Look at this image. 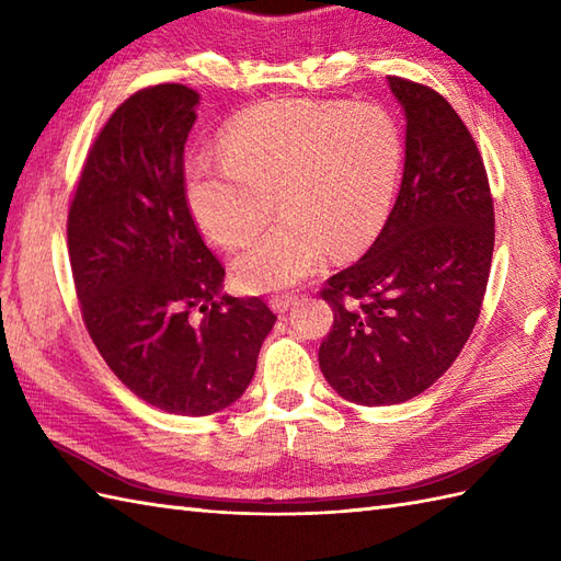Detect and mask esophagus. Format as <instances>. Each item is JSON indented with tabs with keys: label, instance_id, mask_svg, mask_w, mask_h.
I'll return each instance as SVG.
<instances>
[{
	"label": "esophagus",
	"instance_id": "obj_1",
	"mask_svg": "<svg viewBox=\"0 0 561 561\" xmlns=\"http://www.w3.org/2000/svg\"><path fill=\"white\" fill-rule=\"evenodd\" d=\"M294 304H296V296H289V294L272 296V299H270V306H272L274 313H287Z\"/></svg>",
	"mask_w": 561,
	"mask_h": 561
}]
</instances>
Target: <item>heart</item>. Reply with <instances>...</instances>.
<instances>
[{
  "mask_svg": "<svg viewBox=\"0 0 561 561\" xmlns=\"http://www.w3.org/2000/svg\"><path fill=\"white\" fill-rule=\"evenodd\" d=\"M221 161L187 163L183 195L199 231L221 248L279 221L233 257L248 291L294 287L330 255H352L383 229L402 173V137L378 105L272 101L219 137Z\"/></svg>",
  "mask_w": 561,
  "mask_h": 561,
  "instance_id": "1",
  "label": "heart"
}]
</instances>
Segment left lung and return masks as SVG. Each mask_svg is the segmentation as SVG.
Segmentation results:
<instances>
[{
  "label": "left lung",
  "instance_id": "left-lung-1",
  "mask_svg": "<svg viewBox=\"0 0 561 561\" xmlns=\"http://www.w3.org/2000/svg\"><path fill=\"white\" fill-rule=\"evenodd\" d=\"M404 111V171L366 255L320 296L335 323L318 362L344 400L408 402L448 371L478 323L494 250V205L468 127L434 89L388 77Z\"/></svg>",
  "mask_w": 561,
  "mask_h": 561
}]
</instances>
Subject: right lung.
I'll use <instances>...</instances> for the list:
<instances>
[{"label": "right lung", "instance_id": "obj_1", "mask_svg": "<svg viewBox=\"0 0 561 561\" xmlns=\"http://www.w3.org/2000/svg\"><path fill=\"white\" fill-rule=\"evenodd\" d=\"M197 103L183 83L129 96L93 141L67 219L93 344L137 398L185 416L243 396L277 320L257 296L221 294V262L190 217L183 153Z\"/></svg>", "mask_w": 561, "mask_h": 561}]
</instances>
